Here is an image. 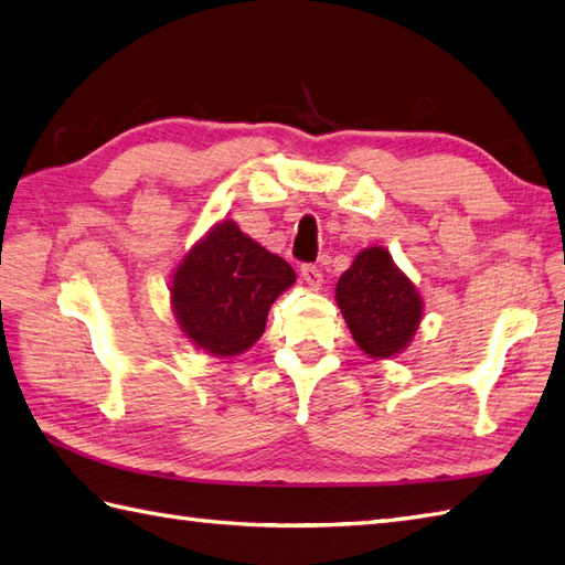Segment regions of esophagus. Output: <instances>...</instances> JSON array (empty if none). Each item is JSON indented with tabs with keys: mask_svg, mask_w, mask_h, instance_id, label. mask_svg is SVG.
Here are the masks:
<instances>
[{
	"mask_svg": "<svg viewBox=\"0 0 565 565\" xmlns=\"http://www.w3.org/2000/svg\"><path fill=\"white\" fill-rule=\"evenodd\" d=\"M301 276H303V281L310 286V289H320L322 271H320L318 264H303V267H301Z\"/></svg>",
	"mask_w": 565,
	"mask_h": 565,
	"instance_id": "esophagus-1",
	"label": "esophagus"
}]
</instances>
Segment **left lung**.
I'll return each mask as SVG.
<instances>
[{"label": "left lung", "mask_w": 565, "mask_h": 565, "mask_svg": "<svg viewBox=\"0 0 565 565\" xmlns=\"http://www.w3.org/2000/svg\"><path fill=\"white\" fill-rule=\"evenodd\" d=\"M338 306L354 342L379 359L398 354L423 320L415 286L381 247L359 252L352 267L340 276Z\"/></svg>", "instance_id": "obj_1"}]
</instances>
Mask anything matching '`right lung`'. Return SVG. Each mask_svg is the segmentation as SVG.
<instances>
[{
    "instance_id": "1",
    "label": "right lung",
    "mask_w": 565,
    "mask_h": 565,
    "mask_svg": "<svg viewBox=\"0 0 565 565\" xmlns=\"http://www.w3.org/2000/svg\"><path fill=\"white\" fill-rule=\"evenodd\" d=\"M294 281L289 262L225 221L174 271V313L191 342L233 356L262 338L269 306Z\"/></svg>"
}]
</instances>
